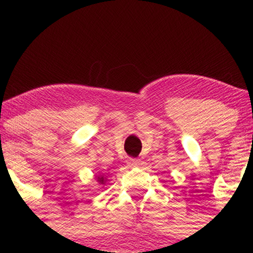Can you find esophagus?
Instances as JSON below:
<instances>
[{
    "label": "esophagus",
    "mask_w": 253,
    "mask_h": 253,
    "mask_svg": "<svg viewBox=\"0 0 253 253\" xmlns=\"http://www.w3.org/2000/svg\"><path fill=\"white\" fill-rule=\"evenodd\" d=\"M139 159L138 158H133V157H129L128 159H127V164L130 165V167H134V165H138L139 164Z\"/></svg>",
    "instance_id": "1"
}]
</instances>
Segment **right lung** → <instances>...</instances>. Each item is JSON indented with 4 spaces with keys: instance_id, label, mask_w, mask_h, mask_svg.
<instances>
[{
    "instance_id": "right-lung-1",
    "label": "right lung",
    "mask_w": 253,
    "mask_h": 253,
    "mask_svg": "<svg viewBox=\"0 0 253 253\" xmlns=\"http://www.w3.org/2000/svg\"><path fill=\"white\" fill-rule=\"evenodd\" d=\"M100 182H103V178H101V179H100Z\"/></svg>"
}]
</instances>
